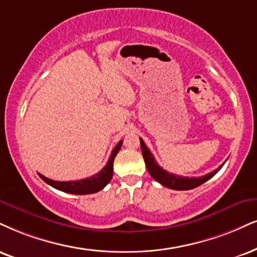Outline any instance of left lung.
Masks as SVG:
<instances>
[{
	"mask_svg": "<svg viewBox=\"0 0 257 257\" xmlns=\"http://www.w3.org/2000/svg\"><path fill=\"white\" fill-rule=\"evenodd\" d=\"M141 139V148H142V154H143L145 166L148 168V172L151 176L156 180L157 182H160L162 186H166L170 189H175V191H188V189H193L195 187H199L202 183L210 180L211 177H213L216 174L219 172L220 168L224 166V163L221 164L219 168H217L213 172L206 174L204 176L200 177H186V176H179L175 174L168 173L163 169L162 167H160L155 160L154 155L150 153V150L147 148L144 141Z\"/></svg>",
	"mask_w": 257,
	"mask_h": 257,
	"instance_id": "8db88e82",
	"label": "left lung"
}]
</instances>
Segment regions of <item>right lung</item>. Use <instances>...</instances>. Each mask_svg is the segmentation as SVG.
Instances as JSON below:
<instances>
[{
	"label": "right lung",
	"mask_w": 257,
	"mask_h": 257,
	"mask_svg": "<svg viewBox=\"0 0 257 257\" xmlns=\"http://www.w3.org/2000/svg\"><path fill=\"white\" fill-rule=\"evenodd\" d=\"M122 145V141H120L116 147L112 150V154L108 158V162L106 163V166L102 168V170H100L99 173L95 174V175L87 177L83 180H77V181H53V180L45 177L44 175L39 174L41 179L45 181L47 185L52 186L53 188L58 189V191L70 193V194H93L101 191L104 186L110 181L113 176V162L114 158H115L116 154L119 153L120 148Z\"/></svg>",
	"instance_id": "1"
}]
</instances>
